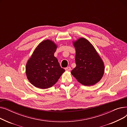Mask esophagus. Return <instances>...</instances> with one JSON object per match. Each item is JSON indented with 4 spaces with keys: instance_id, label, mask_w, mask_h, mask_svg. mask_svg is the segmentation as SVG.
Instances as JSON below:
<instances>
[{
    "instance_id": "1",
    "label": "esophagus",
    "mask_w": 127,
    "mask_h": 127,
    "mask_svg": "<svg viewBox=\"0 0 127 127\" xmlns=\"http://www.w3.org/2000/svg\"><path fill=\"white\" fill-rule=\"evenodd\" d=\"M65 69L66 71H70V70H71V67H66V68H65Z\"/></svg>"
}]
</instances>
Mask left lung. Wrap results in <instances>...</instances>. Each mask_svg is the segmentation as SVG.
Segmentation results:
<instances>
[{"label":"left lung","mask_w":127,"mask_h":127,"mask_svg":"<svg viewBox=\"0 0 127 127\" xmlns=\"http://www.w3.org/2000/svg\"><path fill=\"white\" fill-rule=\"evenodd\" d=\"M73 44L76 49V66L71 70V74L84 85L95 84L104 74V66L102 59L86 39L81 37Z\"/></svg>","instance_id":"8db88e82"}]
</instances>
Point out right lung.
<instances>
[{
  "label": "right lung",
  "instance_id": "1",
  "mask_svg": "<svg viewBox=\"0 0 127 127\" xmlns=\"http://www.w3.org/2000/svg\"><path fill=\"white\" fill-rule=\"evenodd\" d=\"M57 48L51 40H45L37 46L27 63V77L35 87L42 89L51 87L65 71L54 56Z\"/></svg>",
  "mask_w": 127,
  "mask_h": 127
}]
</instances>
